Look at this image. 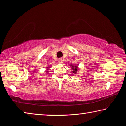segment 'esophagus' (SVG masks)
I'll return each instance as SVG.
<instances>
[{
    "instance_id": "34e87169",
    "label": "esophagus",
    "mask_w": 126,
    "mask_h": 126,
    "mask_svg": "<svg viewBox=\"0 0 126 126\" xmlns=\"http://www.w3.org/2000/svg\"><path fill=\"white\" fill-rule=\"evenodd\" d=\"M58 61H59V63H63V60L62 59H60L58 60Z\"/></svg>"
}]
</instances>
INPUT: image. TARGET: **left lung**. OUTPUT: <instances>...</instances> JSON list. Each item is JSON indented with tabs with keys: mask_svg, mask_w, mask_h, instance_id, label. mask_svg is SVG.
<instances>
[{
	"mask_svg": "<svg viewBox=\"0 0 126 126\" xmlns=\"http://www.w3.org/2000/svg\"><path fill=\"white\" fill-rule=\"evenodd\" d=\"M70 66H70V67L71 68V69L73 70V73H73V74H77V71L78 70V68L77 66L73 65L72 64Z\"/></svg>",
	"mask_w": 126,
	"mask_h": 126,
	"instance_id": "obj_1",
	"label": "left lung"
}]
</instances>
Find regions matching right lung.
I'll return each instance as SVG.
<instances>
[{"label":"right lung","instance_id":"right-lung-1","mask_svg":"<svg viewBox=\"0 0 126 126\" xmlns=\"http://www.w3.org/2000/svg\"><path fill=\"white\" fill-rule=\"evenodd\" d=\"M49 67H50V66H49ZM47 69V70L46 71H45V72H46V73L47 74H49V73H48V70H49V69H48V67H47V69Z\"/></svg>","mask_w":126,"mask_h":126}]
</instances>
